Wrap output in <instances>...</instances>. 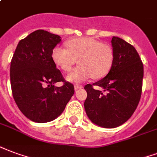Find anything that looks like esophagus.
Returning a JSON list of instances; mask_svg holds the SVG:
<instances>
[{"label":"esophagus","mask_w":157,"mask_h":157,"mask_svg":"<svg viewBox=\"0 0 157 157\" xmlns=\"http://www.w3.org/2000/svg\"><path fill=\"white\" fill-rule=\"evenodd\" d=\"M74 88H75V90H80V89H82V88H83V86H81V85H75V86H74Z\"/></svg>","instance_id":"34e87169"}]
</instances>
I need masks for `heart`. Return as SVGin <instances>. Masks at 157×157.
I'll list each match as a JSON object with an SVG mask.
<instances>
[{
	"label": "heart",
	"mask_w": 157,
	"mask_h": 157,
	"mask_svg": "<svg viewBox=\"0 0 157 157\" xmlns=\"http://www.w3.org/2000/svg\"><path fill=\"white\" fill-rule=\"evenodd\" d=\"M67 49L56 46L52 58L56 66L64 71H69L77 60L79 66L73 70L67 80L72 83L86 81L90 76L100 79L111 69L114 52L110 45L90 37L71 39L66 43Z\"/></svg>",
	"instance_id": "1"
}]
</instances>
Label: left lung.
<instances>
[{"label":"left lung","instance_id":"obj_1","mask_svg":"<svg viewBox=\"0 0 157 157\" xmlns=\"http://www.w3.org/2000/svg\"><path fill=\"white\" fill-rule=\"evenodd\" d=\"M111 46L114 59L104 78L85 86L87 97L86 113L91 122L104 128L122 125L134 113L140 101L143 64L135 47L119 37L113 36ZM100 86L103 91L94 89Z\"/></svg>","mask_w":157,"mask_h":157}]
</instances>
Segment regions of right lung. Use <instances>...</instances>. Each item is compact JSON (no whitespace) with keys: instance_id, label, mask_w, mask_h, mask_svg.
I'll return each instance as SVG.
<instances>
[{"instance_id":"add662e5","label":"right lung","mask_w":157,"mask_h":157,"mask_svg":"<svg viewBox=\"0 0 157 157\" xmlns=\"http://www.w3.org/2000/svg\"><path fill=\"white\" fill-rule=\"evenodd\" d=\"M61 36L37 30L21 40L11 59L10 77L15 101L23 115L34 122L55 120L75 92L52 58ZM62 81V87L55 83Z\"/></svg>"}]
</instances>
